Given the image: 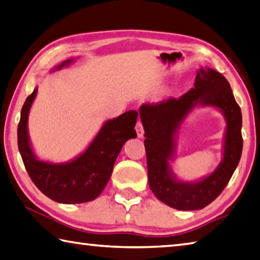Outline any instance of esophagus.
I'll return each mask as SVG.
<instances>
[{
  "label": "esophagus",
  "instance_id": "obj_1",
  "mask_svg": "<svg viewBox=\"0 0 260 260\" xmlns=\"http://www.w3.org/2000/svg\"><path fill=\"white\" fill-rule=\"evenodd\" d=\"M136 131H137V136H138V138H144V128H143V124H141V122H137L136 124Z\"/></svg>",
  "mask_w": 260,
  "mask_h": 260
}]
</instances>
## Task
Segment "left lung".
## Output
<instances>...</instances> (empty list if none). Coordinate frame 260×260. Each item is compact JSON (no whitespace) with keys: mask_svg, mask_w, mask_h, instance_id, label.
Segmentation results:
<instances>
[{"mask_svg":"<svg viewBox=\"0 0 260 260\" xmlns=\"http://www.w3.org/2000/svg\"><path fill=\"white\" fill-rule=\"evenodd\" d=\"M198 107H214L223 114L225 126L222 159L212 174L193 181L179 179L172 164L176 137L188 114ZM145 130L148 183L154 194L168 206L179 210L206 207L226 187L242 154V115L229 81L210 68H200L193 88L179 99L169 97L139 107Z\"/></svg>","mask_w":260,"mask_h":260,"instance_id":"1","label":"left lung"}]
</instances>
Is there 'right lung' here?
<instances>
[{"label":"right lung","instance_id":"1","mask_svg":"<svg viewBox=\"0 0 260 260\" xmlns=\"http://www.w3.org/2000/svg\"><path fill=\"white\" fill-rule=\"evenodd\" d=\"M69 58L54 67L51 72L70 66ZM36 87L22 106L18 125V147L24 168L42 192L61 204H82L96 199L106 187L114 163L126 140L136 138L135 125L138 113L128 111L107 120L87 148L64 163H53L37 157L29 138L28 117L37 96Z\"/></svg>","mask_w":260,"mask_h":260}]
</instances>
